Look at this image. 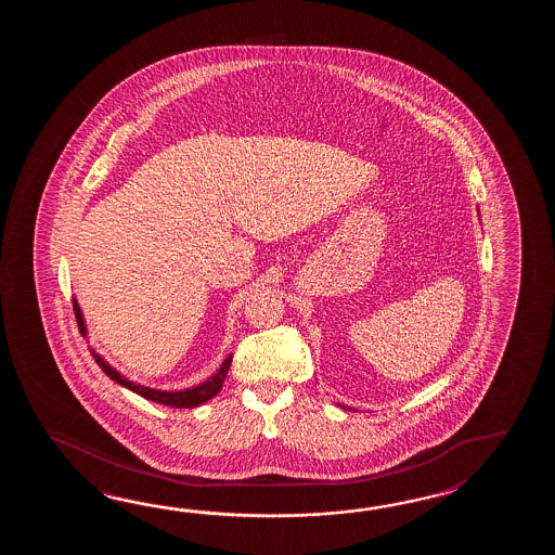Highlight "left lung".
<instances>
[{
    "label": "left lung",
    "mask_w": 555,
    "mask_h": 555,
    "mask_svg": "<svg viewBox=\"0 0 555 555\" xmlns=\"http://www.w3.org/2000/svg\"><path fill=\"white\" fill-rule=\"evenodd\" d=\"M339 406H343V409H349V406H345V404H341V402H339ZM349 411H351V409H349Z\"/></svg>",
    "instance_id": "obj_1"
}]
</instances>
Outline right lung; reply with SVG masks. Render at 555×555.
I'll return each mask as SVG.
<instances>
[{
	"mask_svg": "<svg viewBox=\"0 0 555 555\" xmlns=\"http://www.w3.org/2000/svg\"><path fill=\"white\" fill-rule=\"evenodd\" d=\"M73 309H75V318H77V323H79V330H81L83 335H87L83 311H81V307H79L77 297H73ZM91 354H93L96 365L103 369V373H105L106 377L111 378V380H115L120 387H125V389L141 395L142 399H149V401L158 402V404H166V406H175V409H194V406H201L204 402L210 401L212 397H216V395L222 390L225 375H228V369H230V363H232V354H228L224 359V363L214 373L212 377H208L206 380L198 383V385L189 387V389L163 390L153 389V387H144L141 383H134V380H130L129 377H125L115 366L108 365L105 361V357L96 353L93 347H91Z\"/></svg>",
	"mask_w": 555,
	"mask_h": 555,
	"instance_id": "obj_1",
	"label": "right lung"
}]
</instances>
